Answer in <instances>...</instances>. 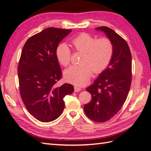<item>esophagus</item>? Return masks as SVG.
Wrapping results in <instances>:
<instances>
[{"instance_id": "esophagus-1", "label": "esophagus", "mask_w": 151, "mask_h": 151, "mask_svg": "<svg viewBox=\"0 0 151 151\" xmlns=\"http://www.w3.org/2000/svg\"><path fill=\"white\" fill-rule=\"evenodd\" d=\"M80 91H81V88H80L79 86H75V92H78Z\"/></svg>"}]
</instances>
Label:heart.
Listing matches in <instances>:
<instances>
[{"mask_svg": "<svg viewBox=\"0 0 151 151\" xmlns=\"http://www.w3.org/2000/svg\"><path fill=\"white\" fill-rule=\"evenodd\" d=\"M76 52L82 53L78 65L67 69L64 76L67 81L76 85L82 86L91 78L93 73L103 72L110 65L114 55V44L110 38L95 37L87 33H82L70 41ZM56 54L59 63L64 67L69 65L72 52L66 44L58 46Z\"/></svg>", "mask_w": 151, "mask_h": 151, "instance_id": "b5f03b06", "label": "heart"}]
</instances>
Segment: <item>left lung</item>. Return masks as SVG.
<instances>
[{
    "mask_svg": "<svg viewBox=\"0 0 151 151\" xmlns=\"http://www.w3.org/2000/svg\"><path fill=\"white\" fill-rule=\"evenodd\" d=\"M103 31L114 44V55L109 67L94 83L86 88L91 100L84 106L86 115L98 123L110 120L121 110L132 82V56L123 37L107 27L96 28Z\"/></svg>",
    "mask_w": 151,
    "mask_h": 151,
    "instance_id": "1",
    "label": "left lung"
}]
</instances>
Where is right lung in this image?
Returning <instances> with one entry per match:
<instances>
[{
    "mask_svg": "<svg viewBox=\"0 0 151 151\" xmlns=\"http://www.w3.org/2000/svg\"><path fill=\"white\" fill-rule=\"evenodd\" d=\"M71 30L47 28L31 36L22 50L18 65L19 91L25 107L36 119H56L65 107L63 97L74 91L73 86L56 87L62 73L56 50Z\"/></svg>",
    "mask_w": 151,
    "mask_h": 151,
    "instance_id": "1",
    "label": "right lung"
}]
</instances>
